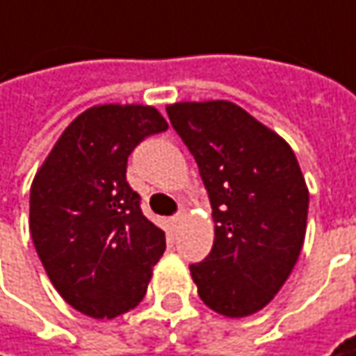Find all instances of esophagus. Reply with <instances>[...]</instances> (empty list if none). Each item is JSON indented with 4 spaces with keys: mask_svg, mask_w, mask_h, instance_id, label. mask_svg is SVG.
<instances>
[{
    "mask_svg": "<svg viewBox=\"0 0 356 356\" xmlns=\"http://www.w3.org/2000/svg\"><path fill=\"white\" fill-rule=\"evenodd\" d=\"M173 225H181V223H183V221H185V212H179V213H175V216H173Z\"/></svg>",
    "mask_w": 356,
    "mask_h": 356,
    "instance_id": "obj_1",
    "label": "esophagus"
}]
</instances>
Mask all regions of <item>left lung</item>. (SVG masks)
Wrapping results in <instances>:
<instances>
[{"mask_svg": "<svg viewBox=\"0 0 356 356\" xmlns=\"http://www.w3.org/2000/svg\"><path fill=\"white\" fill-rule=\"evenodd\" d=\"M195 156L213 218V247L191 275L206 307L250 316L287 282L305 243L308 188L291 146L237 104L168 106Z\"/></svg>", "mask_w": 356, "mask_h": 356, "instance_id": "left-lung-1", "label": "left lung"}]
</instances>
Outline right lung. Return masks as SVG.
<instances>
[{
    "mask_svg": "<svg viewBox=\"0 0 356 356\" xmlns=\"http://www.w3.org/2000/svg\"><path fill=\"white\" fill-rule=\"evenodd\" d=\"M168 121L152 106L104 104L83 111L59 136L31 186V235L63 299L90 318L135 308L165 233L140 210L127 160Z\"/></svg>",
    "mask_w": 356,
    "mask_h": 356,
    "instance_id": "right-lung-1",
    "label": "right lung"
}]
</instances>
